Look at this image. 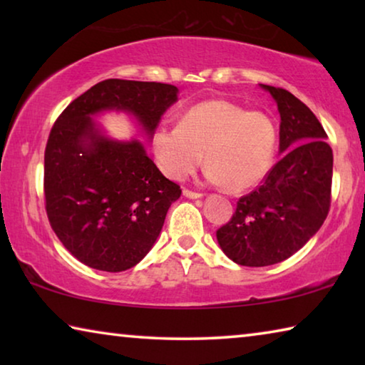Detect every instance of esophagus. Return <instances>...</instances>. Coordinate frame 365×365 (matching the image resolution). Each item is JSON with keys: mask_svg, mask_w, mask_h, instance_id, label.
<instances>
[{"mask_svg": "<svg viewBox=\"0 0 365 365\" xmlns=\"http://www.w3.org/2000/svg\"><path fill=\"white\" fill-rule=\"evenodd\" d=\"M183 195L187 197H191V200L202 196V193H200V191H193V190H188V188H183Z\"/></svg>", "mask_w": 365, "mask_h": 365, "instance_id": "34e87169", "label": "esophagus"}]
</instances>
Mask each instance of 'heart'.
<instances>
[{
    "mask_svg": "<svg viewBox=\"0 0 365 365\" xmlns=\"http://www.w3.org/2000/svg\"><path fill=\"white\" fill-rule=\"evenodd\" d=\"M153 151L159 169L174 180L195 172L205 153L207 180L246 190L264 180L274 165L277 127L261 110L224 100L202 101L185 110L180 123L158 127Z\"/></svg>",
    "mask_w": 365,
    "mask_h": 365,
    "instance_id": "1",
    "label": "heart"
}]
</instances>
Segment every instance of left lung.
Segmentation results:
<instances>
[{"label": "left lung", "instance_id": "8db88e82", "mask_svg": "<svg viewBox=\"0 0 365 365\" xmlns=\"http://www.w3.org/2000/svg\"><path fill=\"white\" fill-rule=\"evenodd\" d=\"M280 113L282 159L256 190L242 196L232 219L217 230L233 262L264 267L299 251L330 211L333 151L316 114L294 95L262 85Z\"/></svg>", "mask_w": 365, "mask_h": 365}]
</instances>
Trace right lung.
<instances>
[{
  "instance_id": "obj_1",
  "label": "right lung",
  "mask_w": 365,
  "mask_h": 365,
  "mask_svg": "<svg viewBox=\"0 0 365 365\" xmlns=\"http://www.w3.org/2000/svg\"><path fill=\"white\" fill-rule=\"evenodd\" d=\"M177 93L169 83L103 80L76 98L49 132L43 177L49 225L91 269L122 272L137 265L182 190L160 174L140 141L104 138L90 115L128 110L153 135Z\"/></svg>"
}]
</instances>
